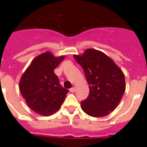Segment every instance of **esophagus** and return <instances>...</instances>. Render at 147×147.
Returning <instances> with one entry per match:
<instances>
[{
	"label": "esophagus",
	"mask_w": 147,
	"mask_h": 147,
	"mask_svg": "<svg viewBox=\"0 0 147 147\" xmlns=\"http://www.w3.org/2000/svg\"><path fill=\"white\" fill-rule=\"evenodd\" d=\"M70 91H71V93H74V92L76 91V88H75V87H73L72 88L70 89Z\"/></svg>",
	"instance_id": "esophagus-1"
}]
</instances>
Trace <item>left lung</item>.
<instances>
[{
  "label": "left lung",
  "mask_w": 147,
  "mask_h": 147,
  "mask_svg": "<svg viewBox=\"0 0 147 147\" xmlns=\"http://www.w3.org/2000/svg\"><path fill=\"white\" fill-rule=\"evenodd\" d=\"M82 66L90 88L88 98L81 102L82 110L93 117H103L115 110L125 91L124 73L105 53L89 49L74 55Z\"/></svg>",
  "instance_id": "8db88e82"
}]
</instances>
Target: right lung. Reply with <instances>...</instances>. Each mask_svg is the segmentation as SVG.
I'll use <instances>...</instances> for the list:
<instances>
[{
  "label": "right lung",
  "mask_w": 147,
  "mask_h": 147,
  "mask_svg": "<svg viewBox=\"0 0 147 147\" xmlns=\"http://www.w3.org/2000/svg\"><path fill=\"white\" fill-rule=\"evenodd\" d=\"M65 59L50 51L36 57L23 73L19 83L22 96L35 113L49 116L60 108L68 93L59 84L54 70Z\"/></svg>",
  "instance_id": "obj_1"
}]
</instances>
